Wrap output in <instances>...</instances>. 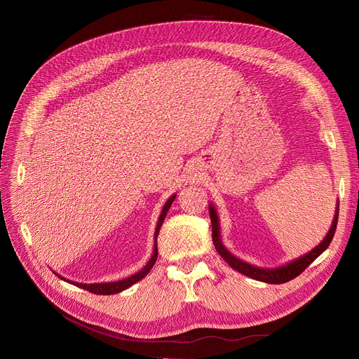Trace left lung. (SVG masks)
<instances>
[{
    "label": "left lung",
    "instance_id": "8db88e82",
    "mask_svg": "<svg viewBox=\"0 0 359 359\" xmlns=\"http://www.w3.org/2000/svg\"><path fill=\"white\" fill-rule=\"evenodd\" d=\"M210 217H211V224H212V241L215 245V250L219 252V255L226 260L227 264H229L233 269H236L238 273H241L247 277H252L255 280L259 281H265V283H273V285H281V283H286V281L292 280L298 277L304 269H306L313 260H316L325 250L328 248V245L331 244L334 233H335V227H337V220H339V208H337V212L334 215V220L331 224V229L325 236V240L316 247L313 248L310 253H307L306 256H302L297 260H293V262L285 265V266H280L276 269H264V268H257L250 265L247 262H243L238 257H235L232 253H229L226 250V247L222 244L220 240V231H219V219H217V212L212 208V205L210 206Z\"/></svg>",
    "mask_w": 359,
    "mask_h": 359
}]
</instances>
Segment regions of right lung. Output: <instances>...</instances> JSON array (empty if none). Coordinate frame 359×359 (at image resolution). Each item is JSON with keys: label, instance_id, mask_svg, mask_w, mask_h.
<instances>
[{"label": "right lung", "instance_id": "add662e5", "mask_svg": "<svg viewBox=\"0 0 359 359\" xmlns=\"http://www.w3.org/2000/svg\"><path fill=\"white\" fill-rule=\"evenodd\" d=\"M173 199H175V196H172V198L165 203V206H163V211H161V214H160V219H158V222H157L156 235H154V236H156L154 253H153V256H151L149 262H148L142 269H140L139 273H136L135 276H130V277H127V278H124V280H121V281H114V283H95V285L73 283V285L79 286V287H82V289H85V290H88V292H91V293H97V295H114V293L121 292V290H124V289L130 287L132 285H135L136 281L142 280V278L149 273L151 268L154 266L156 260H157V255H158V250H157V235H158V231H160V227H161L163 222H165V217H166V214H168V211H169V208H170V205H172ZM57 276H58V274H57ZM58 277H60V276H58Z\"/></svg>", "mask_w": 359, "mask_h": 359}]
</instances>
